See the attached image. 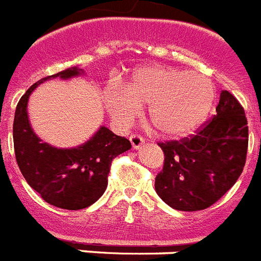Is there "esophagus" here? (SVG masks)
Masks as SVG:
<instances>
[{"label": "esophagus", "mask_w": 261, "mask_h": 261, "mask_svg": "<svg viewBox=\"0 0 261 261\" xmlns=\"http://www.w3.org/2000/svg\"><path fill=\"white\" fill-rule=\"evenodd\" d=\"M130 142H131V146H133V148H134V150H139L142 144L144 143V139L141 137V135L134 134L130 137Z\"/></svg>", "instance_id": "1"}]
</instances>
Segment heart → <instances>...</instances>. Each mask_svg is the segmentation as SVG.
Wrapping results in <instances>:
<instances>
[{"mask_svg": "<svg viewBox=\"0 0 261 261\" xmlns=\"http://www.w3.org/2000/svg\"><path fill=\"white\" fill-rule=\"evenodd\" d=\"M105 106L117 123L128 126L148 107V119L161 134L180 138L207 119L215 100V85L201 73L163 66L138 69L126 86L111 83Z\"/></svg>", "mask_w": 261, "mask_h": 261, "instance_id": "1", "label": "heart"}]
</instances>
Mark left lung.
<instances>
[{
  "mask_svg": "<svg viewBox=\"0 0 261 261\" xmlns=\"http://www.w3.org/2000/svg\"><path fill=\"white\" fill-rule=\"evenodd\" d=\"M244 109L231 93H220L216 115L195 135L159 143L163 170L155 191L179 211H200L222 198L242 175L248 148Z\"/></svg>",
  "mask_w": 261,
  "mask_h": 261,
  "instance_id": "8db88e82",
  "label": "left lung"
}]
</instances>
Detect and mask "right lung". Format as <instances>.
<instances>
[{"instance_id": "obj_1", "label": "right lung", "mask_w": 261, "mask_h": 261, "mask_svg": "<svg viewBox=\"0 0 261 261\" xmlns=\"http://www.w3.org/2000/svg\"><path fill=\"white\" fill-rule=\"evenodd\" d=\"M82 73L80 67H70L34 83L19 99L13 123L15 159L23 178L49 204L73 211L86 208L103 195L111 162L131 148L128 139L105 126L73 148L53 147L33 131L28 117L33 90L51 78L69 80Z\"/></svg>"}]
</instances>
